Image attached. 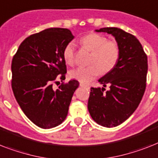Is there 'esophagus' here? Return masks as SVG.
I'll return each mask as SVG.
<instances>
[{"instance_id":"obj_1","label":"esophagus","mask_w":158,"mask_h":158,"mask_svg":"<svg viewBox=\"0 0 158 158\" xmlns=\"http://www.w3.org/2000/svg\"><path fill=\"white\" fill-rule=\"evenodd\" d=\"M80 87H83V88H90V87H89V85H86V84H84V83H80Z\"/></svg>"}]
</instances>
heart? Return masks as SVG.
I'll return each mask as SVG.
<instances>
[{"mask_svg": "<svg viewBox=\"0 0 158 158\" xmlns=\"http://www.w3.org/2000/svg\"><path fill=\"white\" fill-rule=\"evenodd\" d=\"M83 48L92 52L90 66L78 67L71 70L70 75L82 83H88L100 73H107L116 66L120 56L118 44L108 41L107 38L98 34H89L80 40ZM63 58L66 63L72 65L75 61V44L69 43L63 50Z\"/></svg>", "mask_w": 158, "mask_h": 158, "instance_id": "obj_1", "label": "heart"}]
</instances>
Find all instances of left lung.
<instances>
[{
  "label": "left lung",
  "instance_id": "left-lung-1",
  "mask_svg": "<svg viewBox=\"0 0 158 158\" xmlns=\"http://www.w3.org/2000/svg\"><path fill=\"white\" fill-rule=\"evenodd\" d=\"M95 31L112 35L120 56L116 66L98 80L103 88H91L88 109L97 124L114 127L132 114L141 101L146 88L148 59L141 44L133 35L118 27ZM107 85L110 89L105 92Z\"/></svg>",
  "mask_w": 158,
  "mask_h": 158
}]
</instances>
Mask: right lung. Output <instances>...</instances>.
Wrapping results in <instances>:
<instances>
[{"label": "right lung", "instance_id": "add662e5", "mask_svg": "<svg viewBox=\"0 0 158 158\" xmlns=\"http://www.w3.org/2000/svg\"><path fill=\"white\" fill-rule=\"evenodd\" d=\"M74 35L66 28H48L26 38L11 65L12 89L25 115L43 129L66 119L73 94L79 83L71 79L55 90L52 83L66 79L63 50Z\"/></svg>", "mask_w": 158, "mask_h": 158}]
</instances>
